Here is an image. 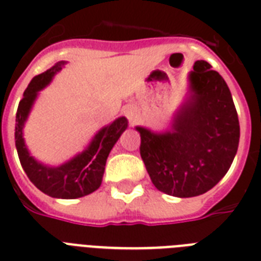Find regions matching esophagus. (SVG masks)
Here are the masks:
<instances>
[{
	"label": "esophagus",
	"mask_w": 261,
	"mask_h": 261,
	"mask_svg": "<svg viewBox=\"0 0 261 261\" xmlns=\"http://www.w3.org/2000/svg\"><path fill=\"white\" fill-rule=\"evenodd\" d=\"M126 115H127V118L130 119V120H134L135 116H137V114H135L134 110H127Z\"/></svg>",
	"instance_id": "obj_1"
}]
</instances>
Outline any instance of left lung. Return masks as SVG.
Returning <instances> with one entry per match:
<instances>
[{
    "label": "left lung",
    "mask_w": 261,
    "mask_h": 261,
    "mask_svg": "<svg viewBox=\"0 0 261 261\" xmlns=\"http://www.w3.org/2000/svg\"><path fill=\"white\" fill-rule=\"evenodd\" d=\"M187 81L186 98L167 128L135 126L151 182L176 198L198 196L217 186L240 142L239 116L222 75L206 61H196Z\"/></svg>",
    "instance_id": "8db88e82"
}]
</instances>
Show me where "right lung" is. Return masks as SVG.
<instances>
[{
  "label": "right lung",
  "instance_id": "obj_1",
  "mask_svg": "<svg viewBox=\"0 0 261 261\" xmlns=\"http://www.w3.org/2000/svg\"><path fill=\"white\" fill-rule=\"evenodd\" d=\"M66 63V61H59L48 70L31 80L16 114L14 142L22 169L38 190L51 198L77 199L92 194L101 186L107 159L120 135L127 130L128 120L124 116H119L101 127L83 151L59 165H48L31 155L24 139V126L38 100L39 92L50 85Z\"/></svg>",
  "mask_w": 261,
  "mask_h": 261
}]
</instances>
